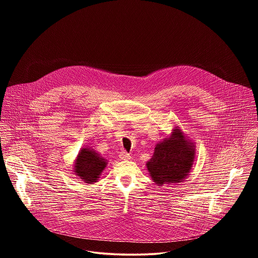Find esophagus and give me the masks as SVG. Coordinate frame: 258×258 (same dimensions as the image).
Here are the masks:
<instances>
[{"mask_svg": "<svg viewBox=\"0 0 258 258\" xmlns=\"http://www.w3.org/2000/svg\"><path fill=\"white\" fill-rule=\"evenodd\" d=\"M119 158H120L121 160H131V159H132V156H131L128 153H126L125 151H122V152L119 154Z\"/></svg>", "mask_w": 258, "mask_h": 258, "instance_id": "esophagus-1", "label": "esophagus"}]
</instances>
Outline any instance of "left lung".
<instances>
[{
  "label": "left lung",
  "mask_w": 258,
  "mask_h": 258,
  "mask_svg": "<svg viewBox=\"0 0 258 258\" xmlns=\"http://www.w3.org/2000/svg\"><path fill=\"white\" fill-rule=\"evenodd\" d=\"M195 160V145L178 126L155 145L152 158L146 166L157 186L173 185L185 180Z\"/></svg>",
  "instance_id": "1"
}]
</instances>
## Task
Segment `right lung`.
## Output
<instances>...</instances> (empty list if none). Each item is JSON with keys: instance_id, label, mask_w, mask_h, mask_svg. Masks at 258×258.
Instances as JSON below:
<instances>
[{"instance_id": "right-lung-1", "label": "right lung", "mask_w": 258, "mask_h": 258, "mask_svg": "<svg viewBox=\"0 0 258 258\" xmlns=\"http://www.w3.org/2000/svg\"><path fill=\"white\" fill-rule=\"evenodd\" d=\"M107 160L98 154L91 147L82 148L73 164V172L83 181L92 185L97 182L103 170L106 168Z\"/></svg>"}]
</instances>
